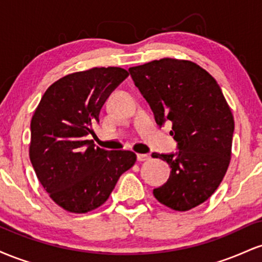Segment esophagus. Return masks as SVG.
<instances>
[{
	"label": "esophagus",
	"instance_id": "34e87169",
	"mask_svg": "<svg viewBox=\"0 0 262 262\" xmlns=\"http://www.w3.org/2000/svg\"><path fill=\"white\" fill-rule=\"evenodd\" d=\"M137 159L138 161H146L149 160L150 156L148 154H137Z\"/></svg>",
	"mask_w": 262,
	"mask_h": 262
}]
</instances>
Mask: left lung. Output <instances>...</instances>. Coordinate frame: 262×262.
Masks as SVG:
<instances>
[{"label": "left lung", "instance_id": "obj_1", "mask_svg": "<svg viewBox=\"0 0 262 262\" xmlns=\"http://www.w3.org/2000/svg\"><path fill=\"white\" fill-rule=\"evenodd\" d=\"M154 113L156 124L172 123L179 151L152 152L166 161L170 177L152 193L171 209H192L214 193L231 156L234 118L212 75L188 60L165 58L129 69Z\"/></svg>", "mask_w": 262, "mask_h": 262}]
</instances>
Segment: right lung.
I'll return each mask as SVG.
<instances>
[{"label": "right lung", "mask_w": 262, "mask_h": 262, "mask_svg": "<svg viewBox=\"0 0 262 262\" xmlns=\"http://www.w3.org/2000/svg\"><path fill=\"white\" fill-rule=\"evenodd\" d=\"M128 75L112 66L66 75L45 91L35 110L29 158L45 191L68 212L98 208L135 164L133 151H108L86 140L100 123L104 102Z\"/></svg>", "instance_id": "right-lung-1"}]
</instances>
